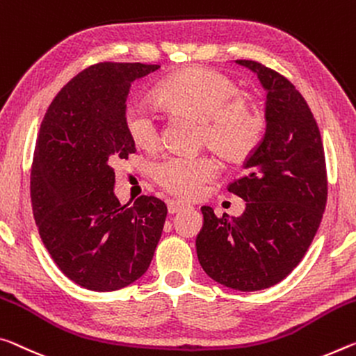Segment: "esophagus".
Masks as SVG:
<instances>
[{"label":"esophagus","mask_w":356,"mask_h":356,"mask_svg":"<svg viewBox=\"0 0 356 356\" xmlns=\"http://www.w3.org/2000/svg\"><path fill=\"white\" fill-rule=\"evenodd\" d=\"M188 206L185 204V202H180V201H169L168 202V212L169 213H177L180 211H184V209H187Z\"/></svg>","instance_id":"34e87169"}]
</instances>
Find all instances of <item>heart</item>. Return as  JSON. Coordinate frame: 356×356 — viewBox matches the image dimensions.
Listing matches in <instances>:
<instances>
[{
  "mask_svg": "<svg viewBox=\"0 0 356 356\" xmlns=\"http://www.w3.org/2000/svg\"><path fill=\"white\" fill-rule=\"evenodd\" d=\"M236 81L223 72L195 67L166 79L158 98L174 115L200 120L198 143L229 163H242L261 143L264 122L252 101L242 97ZM123 123L131 143L140 150L160 145V123L144 104H129ZM216 163L206 155H171L152 166L161 188L180 198H196L216 176Z\"/></svg>",
  "mask_w": 356,
  "mask_h": 356,
  "instance_id": "b5f03b06",
  "label": "heart"
}]
</instances>
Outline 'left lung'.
<instances>
[{"mask_svg":"<svg viewBox=\"0 0 356 356\" xmlns=\"http://www.w3.org/2000/svg\"><path fill=\"white\" fill-rule=\"evenodd\" d=\"M247 66L266 88V133L247 158L245 176L228 185L245 201L241 217L202 206L196 253L209 277L228 289L257 291L295 269L320 227L328 176L320 129L306 99L289 79L258 61Z\"/></svg>","mask_w":356,"mask_h":356,"instance_id":"1","label":"left lung"}]
</instances>
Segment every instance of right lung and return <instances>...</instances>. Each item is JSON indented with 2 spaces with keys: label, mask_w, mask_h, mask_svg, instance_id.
<instances>
[{
  "label": "right lung",
  "mask_w": 356,
  "mask_h": 356,
  "mask_svg": "<svg viewBox=\"0 0 356 356\" xmlns=\"http://www.w3.org/2000/svg\"><path fill=\"white\" fill-rule=\"evenodd\" d=\"M158 65L104 61L79 72L50 103L33 155V216L66 277L93 291L133 284L150 266L168 207L155 196L122 206L118 160L134 154L123 123L131 83Z\"/></svg>",
  "instance_id": "1"
}]
</instances>
